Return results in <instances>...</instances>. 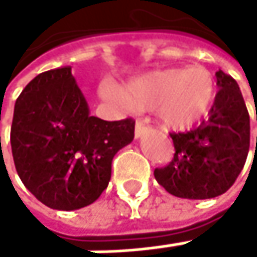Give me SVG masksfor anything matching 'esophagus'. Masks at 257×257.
Listing matches in <instances>:
<instances>
[{"mask_svg": "<svg viewBox=\"0 0 257 257\" xmlns=\"http://www.w3.org/2000/svg\"><path fill=\"white\" fill-rule=\"evenodd\" d=\"M146 133H148L146 120H137V123H136V131H134V134H136V139L142 137V136H143V134H146Z\"/></svg>", "mask_w": 257, "mask_h": 257, "instance_id": "34e87169", "label": "esophagus"}]
</instances>
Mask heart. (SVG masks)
Segmentation results:
<instances>
[{
  "mask_svg": "<svg viewBox=\"0 0 257 257\" xmlns=\"http://www.w3.org/2000/svg\"><path fill=\"white\" fill-rule=\"evenodd\" d=\"M214 95V80L205 67L157 71L130 81L121 91L134 109H159L173 130H188L200 121L211 109Z\"/></svg>",
  "mask_w": 257,
  "mask_h": 257,
  "instance_id": "heart-1",
  "label": "heart"
}]
</instances>
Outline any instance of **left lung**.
Masks as SVG:
<instances>
[{
	"label": "left lung",
	"instance_id": "left-lung-1",
	"mask_svg": "<svg viewBox=\"0 0 257 257\" xmlns=\"http://www.w3.org/2000/svg\"><path fill=\"white\" fill-rule=\"evenodd\" d=\"M216 78L219 91L208 118L196 130L170 134L174 157L154 170L156 180L176 197L197 200L223 194L236 182L248 156L250 115L240 89L223 71H217Z\"/></svg>",
	"mask_w": 257,
	"mask_h": 257
}]
</instances>
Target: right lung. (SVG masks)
Masks as SVG:
<instances>
[{"label": "right lung", "mask_w": 257, "mask_h": 257, "mask_svg": "<svg viewBox=\"0 0 257 257\" xmlns=\"http://www.w3.org/2000/svg\"><path fill=\"white\" fill-rule=\"evenodd\" d=\"M134 124L133 118L92 117L69 66L46 71L15 103L11 145L17 173L49 208H83L107 188L112 159L133 142Z\"/></svg>", "instance_id": "add662e5"}]
</instances>
